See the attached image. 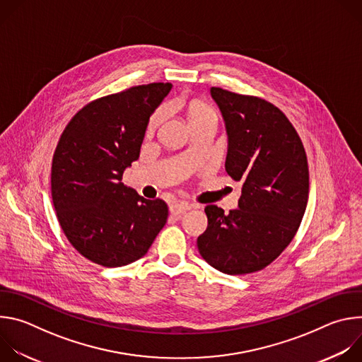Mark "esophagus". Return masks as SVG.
Here are the masks:
<instances>
[{"mask_svg": "<svg viewBox=\"0 0 362 362\" xmlns=\"http://www.w3.org/2000/svg\"><path fill=\"white\" fill-rule=\"evenodd\" d=\"M192 208V206L189 203H185V202H177V203H172L170 204V212L173 215H180V214H185L186 211H189Z\"/></svg>", "mask_w": 362, "mask_h": 362, "instance_id": "1", "label": "esophagus"}]
</instances>
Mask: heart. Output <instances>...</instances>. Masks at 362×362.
<instances>
[{
    "label": "heart",
    "mask_w": 362,
    "mask_h": 362,
    "mask_svg": "<svg viewBox=\"0 0 362 362\" xmlns=\"http://www.w3.org/2000/svg\"><path fill=\"white\" fill-rule=\"evenodd\" d=\"M186 112H187L189 122L193 119H197V117H203V116H215V113L211 107H208L206 105H203V103H199V101H190L186 106ZM162 117H163V110H159L154 113V116L150 120L148 129L153 130L154 127H156L160 123Z\"/></svg>",
    "instance_id": "b5f03b06"
}]
</instances>
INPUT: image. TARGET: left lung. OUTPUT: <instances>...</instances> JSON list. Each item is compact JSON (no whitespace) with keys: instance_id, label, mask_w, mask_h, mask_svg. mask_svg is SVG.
<instances>
[{"instance_id":"1","label":"left lung","mask_w":362,"mask_h":362,"mask_svg":"<svg viewBox=\"0 0 362 362\" xmlns=\"http://www.w3.org/2000/svg\"><path fill=\"white\" fill-rule=\"evenodd\" d=\"M211 95L228 134L225 169L243 185L239 209L229 215L216 204L206 206L208 228L197 249L223 274H252L274 262L300 225L309 194L306 153L272 103L221 87H212Z\"/></svg>"}]
</instances>
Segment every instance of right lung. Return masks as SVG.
I'll return each instance as SVG.
<instances>
[{
  "instance_id": "right-lung-1",
  "label": "right lung",
  "mask_w": 362,
  "mask_h": 362,
  "mask_svg": "<svg viewBox=\"0 0 362 362\" xmlns=\"http://www.w3.org/2000/svg\"><path fill=\"white\" fill-rule=\"evenodd\" d=\"M170 83L136 86L97 98L66 126L51 166V196L60 226L88 261L117 268L144 256L166 225L162 199L148 200L123 185L140 156L153 112Z\"/></svg>"
}]
</instances>
